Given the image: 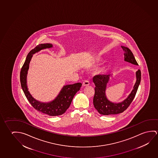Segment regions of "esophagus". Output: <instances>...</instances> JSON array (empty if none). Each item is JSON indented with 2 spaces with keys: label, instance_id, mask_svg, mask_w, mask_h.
Instances as JSON below:
<instances>
[{
  "label": "esophagus",
  "instance_id": "esophagus-1",
  "mask_svg": "<svg viewBox=\"0 0 158 158\" xmlns=\"http://www.w3.org/2000/svg\"><path fill=\"white\" fill-rule=\"evenodd\" d=\"M90 85V83L89 81L87 80H85L83 83V86H89Z\"/></svg>",
  "mask_w": 158,
  "mask_h": 158
}]
</instances>
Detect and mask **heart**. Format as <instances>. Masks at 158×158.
<instances>
[{
  "label": "heart",
  "instance_id": "heart-1",
  "mask_svg": "<svg viewBox=\"0 0 158 158\" xmlns=\"http://www.w3.org/2000/svg\"><path fill=\"white\" fill-rule=\"evenodd\" d=\"M97 60L98 61V59ZM103 68H100V69H98V70H97V71H96V73H101L102 71H103Z\"/></svg>",
  "mask_w": 158,
  "mask_h": 158
}]
</instances>
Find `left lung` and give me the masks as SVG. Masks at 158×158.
I'll return each mask as SVG.
<instances>
[{"instance_id": "1", "label": "left lung", "mask_w": 158, "mask_h": 158, "mask_svg": "<svg viewBox=\"0 0 158 158\" xmlns=\"http://www.w3.org/2000/svg\"><path fill=\"white\" fill-rule=\"evenodd\" d=\"M124 51V60L135 65H139L134 55L131 50L127 47L122 46ZM136 81L134 89L127 98L123 102L115 103L107 99L106 95L107 85L109 82L110 74H99L93 78V82L95 84V95L93 100V103L95 109L100 114L109 115L112 114L121 113L125 110L134 99L141 82V70L139 69L136 72Z\"/></svg>"}]
</instances>
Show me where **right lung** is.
<instances>
[{
  "instance_id": "obj_1",
  "label": "right lung",
  "mask_w": 158,
  "mask_h": 158,
  "mask_svg": "<svg viewBox=\"0 0 158 158\" xmlns=\"http://www.w3.org/2000/svg\"><path fill=\"white\" fill-rule=\"evenodd\" d=\"M52 47V45L49 43L39 44L29 52L21 70L20 82L24 95L33 108L38 111L48 114L50 116H57L64 113L69 107L73 97L76 93L80 90L82 84L75 83L64 86L56 98L48 103L39 102L32 97L28 91L27 85V72L29 69V62L33 55L41 50L51 48Z\"/></svg>"
}]
</instances>
